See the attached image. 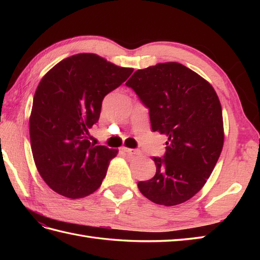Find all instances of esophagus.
<instances>
[{
  "instance_id": "obj_1",
  "label": "esophagus",
  "mask_w": 260,
  "mask_h": 260,
  "mask_svg": "<svg viewBox=\"0 0 260 260\" xmlns=\"http://www.w3.org/2000/svg\"><path fill=\"white\" fill-rule=\"evenodd\" d=\"M121 150L124 152L131 154V155H140L141 151L140 150H133V148H127V147H121Z\"/></svg>"
}]
</instances>
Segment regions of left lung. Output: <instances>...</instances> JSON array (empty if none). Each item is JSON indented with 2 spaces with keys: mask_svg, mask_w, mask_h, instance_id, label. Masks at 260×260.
I'll use <instances>...</instances> for the list:
<instances>
[{
  "mask_svg": "<svg viewBox=\"0 0 260 260\" xmlns=\"http://www.w3.org/2000/svg\"><path fill=\"white\" fill-rule=\"evenodd\" d=\"M150 114L153 132L168 136L156 173L137 186L148 200L176 206L202 189L223 146L222 109L213 87L179 62L137 70L126 82Z\"/></svg>",
  "mask_w": 260,
  "mask_h": 260,
  "instance_id": "left-lung-1",
  "label": "left lung"
}]
</instances>
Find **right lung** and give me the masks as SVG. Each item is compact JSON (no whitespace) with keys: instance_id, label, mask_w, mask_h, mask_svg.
<instances>
[{"instance_id":"right-lung-1","label":"right lung","mask_w":260,"mask_h":260,"mask_svg":"<svg viewBox=\"0 0 260 260\" xmlns=\"http://www.w3.org/2000/svg\"><path fill=\"white\" fill-rule=\"evenodd\" d=\"M133 73L93 53L63 59L49 70L33 97L30 141L36 167L51 189L70 199L95 192L117 150L95 145L89 129L104 97Z\"/></svg>"}]
</instances>
